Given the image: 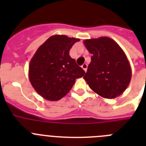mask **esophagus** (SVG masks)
Wrapping results in <instances>:
<instances>
[{"label":"esophagus","instance_id":"34e87169","mask_svg":"<svg viewBox=\"0 0 146 146\" xmlns=\"http://www.w3.org/2000/svg\"><path fill=\"white\" fill-rule=\"evenodd\" d=\"M87 67H88V65L86 64H84L82 66V68L83 69V70H84L86 72V71H87Z\"/></svg>","mask_w":146,"mask_h":146}]
</instances>
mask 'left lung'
<instances>
[{"label": "left lung", "instance_id": "8db88e82", "mask_svg": "<svg viewBox=\"0 0 146 146\" xmlns=\"http://www.w3.org/2000/svg\"><path fill=\"white\" fill-rule=\"evenodd\" d=\"M83 44L92 54L83 77L89 87L106 99H114L123 94L131 78V66L123 50L107 36L86 39Z\"/></svg>", "mask_w": 146, "mask_h": 146}]
</instances>
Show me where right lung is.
<instances>
[{
    "instance_id": "add662e5",
    "label": "right lung",
    "mask_w": 146,
    "mask_h": 146,
    "mask_svg": "<svg viewBox=\"0 0 146 146\" xmlns=\"http://www.w3.org/2000/svg\"><path fill=\"white\" fill-rule=\"evenodd\" d=\"M79 38L54 35L42 44L30 61L29 77L32 86L40 96L58 101L66 96L76 79L85 71L70 57L69 50Z\"/></svg>"
}]
</instances>
